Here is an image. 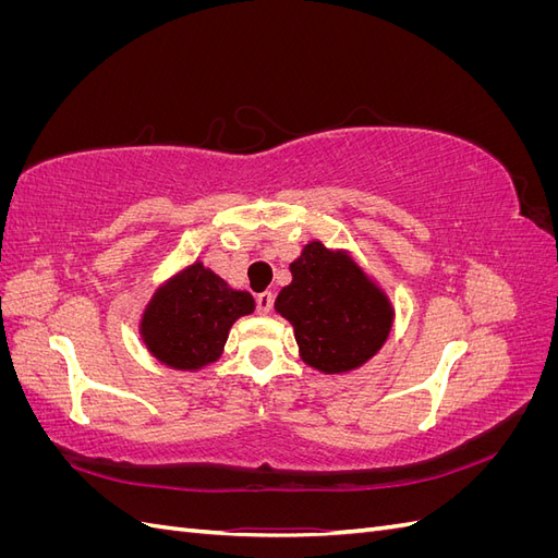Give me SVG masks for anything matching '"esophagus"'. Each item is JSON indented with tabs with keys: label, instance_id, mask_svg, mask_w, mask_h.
Segmentation results:
<instances>
[{
	"label": "esophagus",
	"instance_id": "34e87169",
	"mask_svg": "<svg viewBox=\"0 0 558 558\" xmlns=\"http://www.w3.org/2000/svg\"><path fill=\"white\" fill-rule=\"evenodd\" d=\"M275 307V295L272 291H263L256 295V312L258 314H269Z\"/></svg>",
	"mask_w": 558,
	"mask_h": 558
}]
</instances>
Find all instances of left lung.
<instances>
[{"label":"left lung","instance_id":"8db88e82","mask_svg":"<svg viewBox=\"0 0 558 558\" xmlns=\"http://www.w3.org/2000/svg\"><path fill=\"white\" fill-rule=\"evenodd\" d=\"M291 275L275 310L293 324L302 361L335 375L373 359L391 330L393 312L359 265L312 242L291 263Z\"/></svg>","mask_w":558,"mask_h":558}]
</instances>
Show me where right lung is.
<instances>
[{
	"label": "right lung",
	"instance_id": "right-lung-1",
	"mask_svg": "<svg viewBox=\"0 0 558 558\" xmlns=\"http://www.w3.org/2000/svg\"><path fill=\"white\" fill-rule=\"evenodd\" d=\"M256 302L232 291L202 263L185 267L150 300L142 318V337L154 356L177 369H197L221 356L234 320Z\"/></svg>",
	"mask_w": 558,
	"mask_h": 558
}]
</instances>
